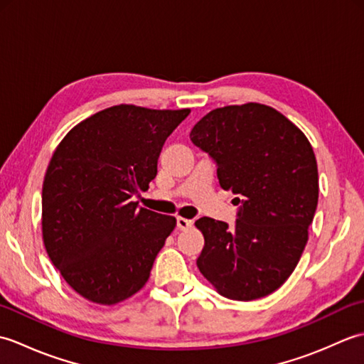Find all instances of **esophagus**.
Returning <instances> with one entry per match:
<instances>
[{"label":"esophagus","instance_id":"obj_1","mask_svg":"<svg viewBox=\"0 0 364 364\" xmlns=\"http://www.w3.org/2000/svg\"><path fill=\"white\" fill-rule=\"evenodd\" d=\"M192 223H194V222H192L191 219L181 218V215H180V218H176V227L180 228V230H188V228H191Z\"/></svg>","mask_w":364,"mask_h":364}]
</instances>
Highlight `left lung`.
<instances>
[{"mask_svg": "<svg viewBox=\"0 0 364 364\" xmlns=\"http://www.w3.org/2000/svg\"><path fill=\"white\" fill-rule=\"evenodd\" d=\"M191 141L215 161L220 188L241 203L235 227L196 222L205 237L200 272L227 299L266 297L288 280L308 241L319 198L313 146L282 112L259 103L213 109Z\"/></svg>", "mask_w": 364, "mask_h": 364, "instance_id": "1", "label": "left lung"}]
</instances>
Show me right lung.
Returning a JSON list of instances; mask_svg holds the SVG:
<instances>
[{"mask_svg": "<svg viewBox=\"0 0 364 364\" xmlns=\"http://www.w3.org/2000/svg\"><path fill=\"white\" fill-rule=\"evenodd\" d=\"M189 112L112 106L80 122L54 150L42 188L43 244L86 300L111 306L149 282L176 219L131 198L149 189L162 145Z\"/></svg>", "mask_w": 364, "mask_h": 364, "instance_id": "right-lung-1", "label": "right lung"}]
</instances>
